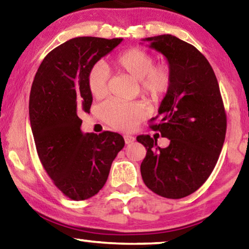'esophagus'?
<instances>
[{
    "instance_id": "obj_1",
    "label": "esophagus",
    "mask_w": 249,
    "mask_h": 249,
    "mask_svg": "<svg viewBox=\"0 0 249 249\" xmlns=\"http://www.w3.org/2000/svg\"><path fill=\"white\" fill-rule=\"evenodd\" d=\"M124 141H125L126 144H132V142H135V137L129 136V135H125V136H124Z\"/></svg>"
}]
</instances>
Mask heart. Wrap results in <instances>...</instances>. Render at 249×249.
Segmentation results:
<instances>
[{"instance_id":"1","label":"heart","mask_w":249,"mask_h":249,"mask_svg":"<svg viewBox=\"0 0 249 249\" xmlns=\"http://www.w3.org/2000/svg\"><path fill=\"white\" fill-rule=\"evenodd\" d=\"M114 66L121 72L137 80L142 94L153 101H159L172 86L171 67L167 62L154 65V57L140 48H129L115 58ZM88 88L91 95L101 99L107 93L108 72L102 64H95L88 72ZM103 120L113 128L128 130L147 116L145 104L107 101L100 107Z\"/></svg>"}]
</instances>
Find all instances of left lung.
Here are the masks:
<instances>
[{
  "label": "left lung",
  "instance_id": "obj_1",
  "mask_svg": "<svg viewBox=\"0 0 249 249\" xmlns=\"http://www.w3.org/2000/svg\"><path fill=\"white\" fill-rule=\"evenodd\" d=\"M142 40L167 58L174 80L150 120L160 117L150 127L169 138V146L160 148L149 135L136 138L147 150L142 178L156 195L181 199L196 191L216 165L226 134L224 104L212 67L195 46L168 34Z\"/></svg>",
  "mask_w": 249,
  "mask_h": 249
}]
</instances>
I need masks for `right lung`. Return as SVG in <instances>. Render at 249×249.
Here are the masks:
<instances>
[{
  "label": "right lung",
  "instance_id": "add662e5",
  "mask_svg": "<svg viewBox=\"0 0 249 249\" xmlns=\"http://www.w3.org/2000/svg\"><path fill=\"white\" fill-rule=\"evenodd\" d=\"M122 40L75 37L53 49L34 78L29 120L37 154L53 184L71 200H87L103 188L125 145L114 132L83 134L79 117L92 104L88 72Z\"/></svg>",
  "mask_w": 249,
  "mask_h": 249
}]
</instances>
